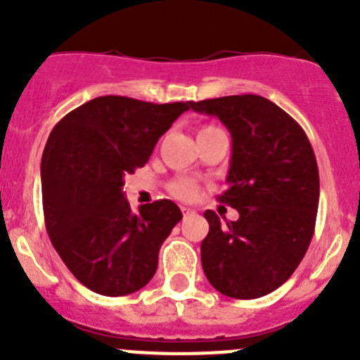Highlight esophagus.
<instances>
[{
  "label": "esophagus",
  "instance_id": "obj_1",
  "mask_svg": "<svg viewBox=\"0 0 360 360\" xmlns=\"http://www.w3.org/2000/svg\"><path fill=\"white\" fill-rule=\"evenodd\" d=\"M193 212H195V211H193V209L182 207V214H184V216H191V214H193Z\"/></svg>",
  "mask_w": 360,
  "mask_h": 360
}]
</instances>
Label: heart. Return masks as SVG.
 <instances>
[{"label":"heart","mask_w":360,"mask_h":360,"mask_svg":"<svg viewBox=\"0 0 360 360\" xmlns=\"http://www.w3.org/2000/svg\"><path fill=\"white\" fill-rule=\"evenodd\" d=\"M207 128H214V126H205V128H202V129H207ZM169 191H171V195L176 196V198L191 200L193 196L196 195L198 186H196L195 180H191V178L178 176L169 184Z\"/></svg>","instance_id":"heart-1"}]
</instances>
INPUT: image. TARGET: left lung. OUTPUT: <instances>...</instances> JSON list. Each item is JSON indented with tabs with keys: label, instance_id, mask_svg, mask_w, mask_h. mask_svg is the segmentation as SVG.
Listing matches in <instances>:
<instances>
[{
	"label": "left lung",
	"instance_id": "8db88e82",
	"mask_svg": "<svg viewBox=\"0 0 360 360\" xmlns=\"http://www.w3.org/2000/svg\"><path fill=\"white\" fill-rule=\"evenodd\" d=\"M218 117L232 136L229 187L219 202L240 212L219 224L205 211L202 266L218 292L256 299L287 281L310 245L319 207V171L310 141L287 111L259 95L191 103Z\"/></svg>",
	"mask_w": 360,
	"mask_h": 360
}]
</instances>
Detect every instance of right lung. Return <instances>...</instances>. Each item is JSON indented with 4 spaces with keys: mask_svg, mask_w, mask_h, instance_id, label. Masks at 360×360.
Wrapping results in <instances>:
<instances>
[{
    "mask_svg": "<svg viewBox=\"0 0 360 360\" xmlns=\"http://www.w3.org/2000/svg\"><path fill=\"white\" fill-rule=\"evenodd\" d=\"M189 108L106 95L70 111L50 133L41 160L44 225L65 265L90 290L133 294L157 272L158 250L182 212L171 200L133 212L124 176L149 160Z\"/></svg>",
    "mask_w": 360,
    "mask_h": 360,
    "instance_id": "obj_1",
    "label": "right lung"
}]
</instances>
